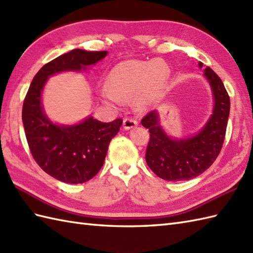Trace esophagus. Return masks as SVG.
Masks as SVG:
<instances>
[{
    "label": "esophagus",
    "mask_w": 253,
    "mask_h": 253,
    "mask_svg": "<svg viewBox=\"0 0 253 253\" xmlns=\"http://www.w3.org/2000/svg\"><path fill=\"white\" fill-rule=\"evenodd\" d=\"M123 125H124V128H125V129H130V128H133V127L138 125V122L135 120V118L126 117V118H124Z\"/></svg>",
    "instance_id": "esophagus-1"
}]
</instances>
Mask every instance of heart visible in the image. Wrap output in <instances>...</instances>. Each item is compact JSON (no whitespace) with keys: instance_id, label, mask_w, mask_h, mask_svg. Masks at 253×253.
<instances>
[{"instance_id":"obj_1","label":"heart","mask_w":253,"mask_h":253,"mask_svg":"<svg viewBox=\"0 0 253 253\" xmlns=\"http://www.w3.org/2000/svg\"><path fill=\"white\" fill-rule=\"evenodd\" d=\"M169 77V67L161 61H124L110 72L101 96L114 104L133 99L137 109L143 110L163 92Z\"/></svg>"}]
</instances>
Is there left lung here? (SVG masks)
<instances>
[{
    "mask_svg": "<svg viewBox=\"0 0 253 253\" xmlns=\"http://www.w3.org/2000/svg\"><path fill=\"white\" fill-rule=\"evenodd\" d=\"M202 67L203 63L199 62ZM204 75L212 87L214 111L207 125L195 137L174 140L165 135L159 125L155 111L148 113L141 120L142 126L149 129L150 140L147 146V164L155 175L169 181L188 180L202 174L221 152L230 110V100L222 79L207 67Z\"/></svg>",
    "mask_w": 253,
    "mask_h": 253,
    "instance_id": "8db88e82",
    "label": "left lung"
}]
</instances>
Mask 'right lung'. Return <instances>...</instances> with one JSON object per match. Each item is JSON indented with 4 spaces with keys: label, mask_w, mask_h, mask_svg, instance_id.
<instances>
[{
    "label": "right lung",
    "mask_w": 253,
    "mask_h": 253,
    "mask_svg": "<svg viewBox=\"0 0 253 253\" xmlns=\"http://www.w3.org/2000/svg\"><path fill=\"white\" fill-rule=\"evenodd\" d=\"M106 51L76 49L46 63L32 79L23 104L27 142L37 164L46 174L68 184H82L99 173L112 138L123 120L102 123L88 117L75 126H57L44 115L41 92L46 79L64 71H80L99 62Z\"/></svg>",
    "instance_id": "add662e5"
}]
</instances>
